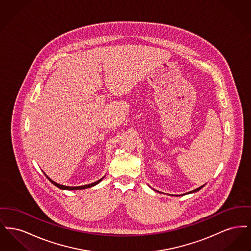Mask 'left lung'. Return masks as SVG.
<instances>
[{
  "label": "left lung",
  "instance_id": "8db88e82",
  "mask_svg": "<svg viewBox=\"0 0 251 251\" xmlns=\"http://www.w3.org/2000/svg\"><path fill=\"white\" fill-rule=\"evenodd\" d=\"M203 186H204V185L201 186V187H199V188H197V189H195V190H193V191L188 192V193H186V194H190V193H194V192L199 191V190H201V189L202 188Z\"/></svg>",
  "mask_w": 251,
  "mask_h": 251
}]
</instances>
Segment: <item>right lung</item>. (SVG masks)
<instances>
[{
    "mask_svg": "<svg viewBox=\"0 0 251 251\" xmlns=\"http://www.w3.org/2000/svg\"><path fill=\"white\" fill-rule=\"evenodd\" d=\"M45 175H46V174H45ZM46 177L48 178L49 180H50L51 183H53L55 186H57V187L60 188V189H64V190H81V189L89 188V187H92V186H94L96 184H98L99 182H100V181H101V179L104 178V177H103V178H101V179L97 180V181L93 182V183H90V184H86V185H83V186H75V187L73 186V187H72V186H66V185H62V184H59V183H56V182H55V181H53L52 179H50L47 175H46Z\"/></svg>",
    "mask_w": 251,
    "mask_h": 251,
    "instance_id": "right-lung-1",
    "label": "right lung"
}]
</instances>
